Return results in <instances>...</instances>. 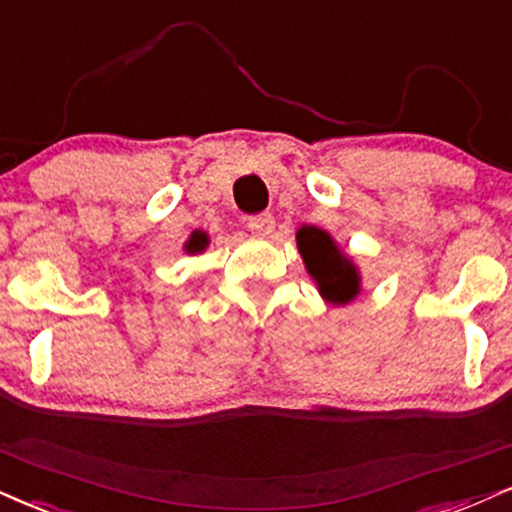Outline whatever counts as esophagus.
Wrapping results in <instances>:
<instances>
[{
	"label": "esophagus",
	"mask_w": 512,
	"mask_h": 512,
	"mask_svg": "<svg viewBox=\"0 0 512 512\" xmlns=\"http://www.w3.org/2000/svg\"><path fill=\"white\" fill-rule=\"evenodd\" d=\"M246 225H249V230H254L256 235L268 237L270 232L275 230V218L270 216V213H258V216H251Z\"/></svg>",
	"instance_id": "obj_1"
}]
</instances>
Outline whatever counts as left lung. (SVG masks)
<instances>
[{"label":"left lung","instance_id":"obj_1","mask_svg":"<svg viewBox=\"0 0 512 512\" xmlns=\"http://www.w3.org/2000/svg\"><path fill=\"white\" fill-rule=\"evenodd\" d=\"M296 246L327 304L346 306L361 294V270L349 254L339 249L330 232L315 225H301L296 230Z\"/></svg>","mask_w":512,"mask_h":512}]
</instances>
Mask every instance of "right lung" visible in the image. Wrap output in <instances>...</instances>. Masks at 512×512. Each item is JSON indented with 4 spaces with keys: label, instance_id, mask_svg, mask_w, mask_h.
Here are the masks:
<instances>
[{
    "label": "right lung",
    "instance_id": "right-lung-1",
    "mask_svg": "<svg viewBox=\"0 0 512 512\" xmlns=\"http://www.w3.org/2000/svg\"><path fill=\"white\" fill-rule=\"evenodd\" d=\"M208 244H211V237L204 230H194L185 242V251L187 254H201V251L208 249Z\"/></svg>",
    "mask_w": 512,
    "mask_h": 512
}]
</instances>
